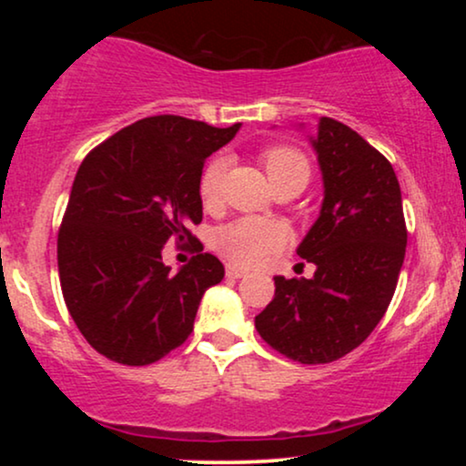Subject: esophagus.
<instances>
[{
	"label": "esophagus",
	"instance_id": "34e87169",
	"mask_svg": "<svg viewBox=\"0 0 466 466\" xmlns=\"http://www.w3.org/2000/svg\"><path fill=\"white\" fill-rule=\"evenodd\" d=\"M248 271L243 269V267H237V265H228L226 267V276L228 278H243Z\"/></svg>",
	"mask_w": 466,
	"mask_h": 466
}]
</instances>
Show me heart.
I'll return each mask as SVG.
<instances>
[{
  "label": "heart",
  "mask_w": 466,
  "mask_h": 466,
  "mask_svg": "<svg viewBox=\"0 0 466 466\" xmlns=\"http://www.w3.org/2000/svg\"><path fill=\"white\" fill-rule=\"evenodd\" d=\"M263 164L267 177L271 184L285 177H309V164L296 148L274 147L263 155ZM226 159L217 157L203 170L199 179V197L206 208H215L221 199L223 175H226ZM287 228L274 218H256L245 217L237 221L226 223L217 228L212 234L210 243L218 254L226 256L228 260L237 265L254 267L260 260H265L269 254H276L287 243Z\"/></svg>",
  "instance_id": "obj_1"
}]
</instances>
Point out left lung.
Segmentation results:
<instances>
[{
    "instance_id": "8db88e82",
    "label": "left lung",
    "mask_w": 466,
    "mask_h": 466,
    "mask_svg": "<svg viewBox=\"0 0 466 466\" xmlns=\"http://www.w3.org/2000/svg\"><path fill=\"white\" fill-rule=\"evenodd\" d=\"M309 142L318 155L324 199L298 256L315 265V274L276 276L274 300L254 322L267 344L289 360L329 363L357 349L386 313L408 229L392 164L360 133L319 117Z\"/></svg>"
}]
</instances>
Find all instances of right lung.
<instances>
[{
	"instance_id": "right-lung-1",
	"label": "right lung",
	"mask_w": 466,
	"mask_h": 466,
	"mask_svg": "<svg viewBox=\"0 0 466 466\" xmlns=\"http://www.w3.org/2000/svg\"><path fill=\"white\" fill-rule=\"evenodd\" d=\"M181 116L133 122L80 164L58 229L67 311L100 355L147 366L184 344L221 260L197 254L170 271L162 249L201 223L203 162L237 136Z\"/></svg>"
}]
</instances>
